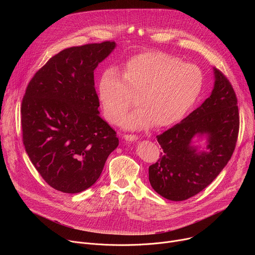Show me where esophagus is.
I'll use <instances>...</instances> for the list:
<instances>
[{
	"label": "esophagus",
	"instance_id": "obj_1",
	"mask_svg": "<svg viewBox=\"0 0 255 255\" xmlns=\"http://www.w3.org/2000/svg\"><path fill=\"white\" fill-rule=\"evenodd\" d=\"M124 139L126 141L132 142V141H136L138 139V137L136 135H129V134H127V135H124Z\"/></svg>",
	"mask_w": 255,
	"mask_h": 255
}]
</instances>
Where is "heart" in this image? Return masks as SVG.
I'll return each mask as SVG.
<instances>
[{
    "label": "heart",
    "mask_w": 255,
    "mask_h": 255,
    "mask_svg": "<svg viewBox=\"0 0 255 255\" xmlns=\"http://www.w3.org/2000/svg\"><path fill=\"white\" fill-rule=\"evenodd\" d=\"M204 87V75L195 64L158 51L145 52L128 59L121 71L107 68L99 81L98 96L106 118L129 130L155 125L168 127L183 119L195 106Z\"/></svg>",
    "instance_id": "1"
}]
</instances>
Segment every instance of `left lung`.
I'll return each instance as SVG.
<instances>
[{"label": "left lung", "instance_id": "8db88e82", "mask_svg": "<svg viewBox=\"0 0 255 255\" xmlns=\"http://www.w3.org/2000/svg\"><path fill=\"white\" fill-rule=\"evenodd\" d=\"M214 88L205 102L179 124L157 135L163 152L149 166L152 189L170 201L199 194L230 160L238 137L239 113L234 90L220 70L213 67ZM206 139L201 150L196 142Z\"/></svg>", "mask_w": 255, "mask_h": 255}]
</instances>
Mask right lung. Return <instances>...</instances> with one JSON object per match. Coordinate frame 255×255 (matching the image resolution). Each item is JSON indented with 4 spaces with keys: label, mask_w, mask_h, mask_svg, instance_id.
Wrapping results in <instances>:
<instances>
[{
    "label": "right lung",
    "mask_w": 255,
    "mask_h": 255,
    "mask_svg": "<svg viewBox=\"0 0 255 255\" xmlns=\"http://www.w3.org/2000/svg\"><path fill=\"white\" fill-rule=\"evenodd\" d=\"M116 48L105 41L66 48L30 81L21 107L25 150L53 189L81 193L100 177L119 145L100 117L94 70Z\"/></svg>",
    "instance_id": "1"
}]
</instances>
